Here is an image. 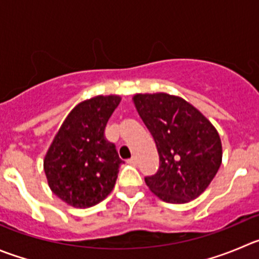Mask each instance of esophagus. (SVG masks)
<instances>
[{"mask_svg":"<svg viewBox=\"0 0 259 259\" xmlns=\"http://www.w3.org/2000/svg\"><path fill=\"white\" fill-rule=\"evenodd\" d=\"M128 164H132V165H137V157L136 156H132L131 159L127 160Z\"/></svg>","mask_w":259,"mask_h":259,"instance_id":"34e87169","label":"esophagus"}]
</instances>
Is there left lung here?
<instances>
[{"label": "left lung", "instance_id": "obj_1", "mask_svg": "<svg viewBox=\"0 0 259 259\" xmlns=\"http://www.w3.org/2000/svg\"><path fill=\"white\" fill-rule=\"evenodd\" d=\"M135 107L154 137L160 166L147 187L169 203H187L210 186L223 160L216 128L198 109L166 93L136 94Z\"/></svg>", "mask_w": 259, "mask_h": 259}]
</instances>
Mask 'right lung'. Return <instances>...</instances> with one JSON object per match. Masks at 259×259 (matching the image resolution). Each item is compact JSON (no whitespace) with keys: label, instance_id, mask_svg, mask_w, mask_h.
<instances>
[{"label":"right lung","instance_id":"add662e5","mask_svg":"<svg viewBox=\"0 0 259 259\" xmlns=\"http://www.w3.org/2000/svg\"><path fill=\"white\" fill-rule=\"evenodd\" d=\"M119 102L118 95L81 102L54 136L44 157V171L49 188L67 205L91 207L114 188L123 161L104 131Z\"/></svg>","mask_w":259,"mask_h":259}]
</instances>
